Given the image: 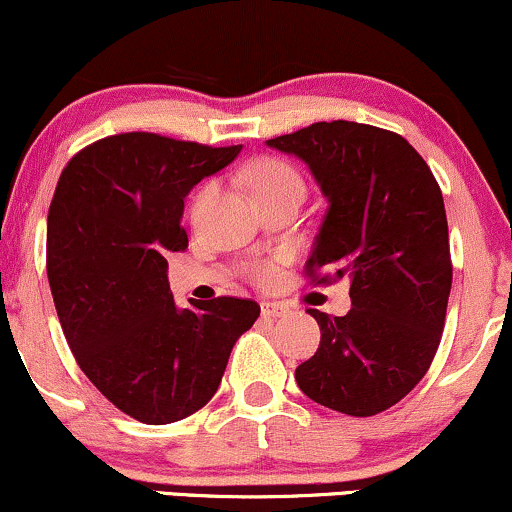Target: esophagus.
I'll return each mask as SVG.
<instances>
[{
  "mask_svg": "<svg viewBox=\"0 0 512 512\" xmlns=\"http://www.w3.org/2000/svg\"><path fill=\"white\" fill-rule=\"evenodd\" d=\"M260 309H262L264 319H278V316L288 314V307H286V304H281V302H262Z\"/></svg>",
  "mask_w": 512,
  "mask_h": 512,
  "instance_id": "1",
  "label": "esophagus"
}]
</instances>
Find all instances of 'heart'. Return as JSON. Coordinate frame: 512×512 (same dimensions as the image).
<instances>
[{
	"label": "heart",
	"instance_id": "1",
	"mask_svg": "<svg viewBox=\"0 0 512 512\" xmlns=\"http://www.w3.org/2000/svg\"><path fill=\"white\" fill-rule=\"evenodd\" d=\"M243 179L248 184L252 196L257 203H271V200L281 198H304V179L300 170L288 160L276 158V155H262L255 158L252 163L243 170ZM212 186L205 184L200 186L196 198H193V212H196L205 200L210 198ZM250 276L255 278L260 286H269L276 281V264L274 262H255L250 264Z\"/></svg>",
	"mask_w": 512,
	"mask_h": 512
}]
</instances>
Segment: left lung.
<instances>
[{
  "label": "left lung",
  "mask_w": 512,
  "mask_h": 512,
  "mask_svg": "<svg viewBox=\"0 0 512 512\" xmlns=\"http://www.w3.org/2000/svg\"><path fill=\"white\" fill-rule=\"evenodd\" d=\"M267 146L304 160L328 198L307 276L347 278L352 297L345 316L307 309L321 342L297 385L347 416L387 411L428 373L444 331L454 267L437 179L404 137L361 122H314Z\"/></svg>",
  "instance_id": "1"
}]
</instances>
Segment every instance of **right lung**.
Returning <instances> with one entry per match:
<instances>
[{
	"mask_svg": "<svg viewBox=\"0 0 512 512\" xmlns=\"http://www.w3.org/2000/svg\"><path fill=\"white\" fill-rule=\"evenodd\" d=\"M238 153L115 134L73 155L51 198L47 276L63 335L96 390L146 425L203 409L260 316L238 297L179 309L167 281V255L189 245L184 198Z\"/></svg>",
	"mask_w": 512,
	"mask_h": 512,
	"instance_id": "right-lung-1",
	"label": "right lung"
}]
</instances>
